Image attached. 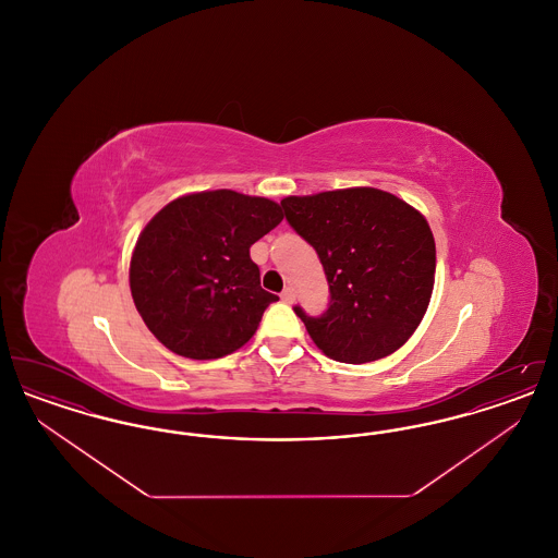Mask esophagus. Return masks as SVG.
Wrapping results in <instances>:
<instances>
[{
  "instance_id": "34e87169",
  "label": "esophagus",
  "mask_w": 558,
  "mask_h": 558,
  "mask_svg": "<svg viewBox=\"0 0 558 558\" xmlns=\"http://www.w3.org/2000/svg\"><path fill=\"white\" fill-rule=\"evenodd\" d=\"M280 299H282L284 303H294V291H292V289H284L282 294H280Z\"/></svg>"
}]
</instances>
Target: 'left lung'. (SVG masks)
<instances>
[{"label": "left lung", "mask_w": 558, "mask_h": 558, "mask_svg": "<svg viewBox=\"0 0 558 558\" xmlns=\"http://www.w3.org/2000/svg\"><path fill=\"white\" fill-rule=\"evenodd\" d=\"M330 287L326 314L310 318L324 355L366 364L391 355L423 322L435 284V239L425 215L378 187H343L280 201Z\"/></svg>", "instance_id": "8db88e82"}]
</instances>
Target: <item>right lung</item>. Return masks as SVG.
Instances as JSON below:
<instances>
[{
    "label": "right lung",
    "mask_w": 558,
    "mask_h": 558,
    "mask_svg": "<svg viewBox=\"0 0 558 558\" xmlns=\"http://www.w3.org/2000/svg\"><path fill=\"white\" fill-rule=\"evenodd\" d=\"M280 205L234 190L192 192L140 232L130 262L133 303L169 351L190 360L234 353L267 305L248 248L282 221Z\"/></svg>",
    "instance_id": "add662e5"
}]
</instances>
